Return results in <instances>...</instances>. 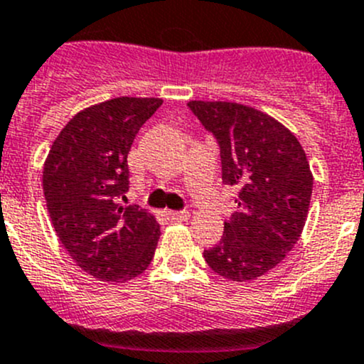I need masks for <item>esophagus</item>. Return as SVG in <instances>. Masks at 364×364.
<instances>
[{"mask_svg":"<svg viewBox=\"0 0 364 364\" xmlns=\"http://www.w3.org/2000/svg\"><path fill=\"white\" fill-rule=\"evenodd\" d=\"M168 218L171 219V221H187V219L191 218L189 212L182 210V212H173V210H168Z\"/></svg>","mask_w":364,"mask_h":364,"instance_id":"34e87169","label":"esophagus"}]
</instances>
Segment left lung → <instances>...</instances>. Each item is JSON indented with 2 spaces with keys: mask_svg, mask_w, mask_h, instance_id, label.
Returning a JSON list of instances; mask_svg holds the SVG:
<instances>
[{
  "mask_svg": "<svg viewBox=\"0 0 364 364\" xmlns=\"http://www.w3.org/2000/svg\"><path fill=\"white\" fill-rule=\"evenodd\" d=\"M221 149L223 182L239 191L221 240L203 251L208 267L232 282L274 269L303 233L313 175L299 139L271 114L221 100H191Z\"/></svg>",
  "mask_w": 364,
  "mask_h": 364,
  "instance_id": "left-lung-1",
  "label": "left lung"
}]
</instances>
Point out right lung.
<instances>
[{
  "label": "right lung",
  "mask_w": 364,
  "mask_h": 364,
  "mask_svg": "<svg viewBox=\"0 0 364 364\" xmlns=\"http://www.w3.org/2000/svg\"><path fill=\"white\" fill-rule=\"evenodd\" d=\"M163 99L117 97L85 107L53 141L42 171L53 228L72 260L100 282L125 283L156 253L161 228L154 214L124 207L127 154Z\"/></svg>",
  "instance_id": "right-lung-1"
}]
</instances>
